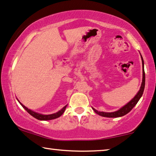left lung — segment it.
Instances as JSON below:
<instances>
[{"label": "left lung", "instance_id": "obj_1", "mask_svg": "<svg viewBox=\"0 0 156 156\" xmlns=\"http://www.w3.org/2000/svg\"><path fill=\"white\" fill-rule=\"evenodd\" d=\"M141 59H142V64H143V80L142 83H141V86L140 88V90L137 92L134 98H133L132 100H131L128 103H127L126 105H124L122 108L119 109L118 110L115 111V112H100V111H98L95 110L94 108H92V110L94 111V112L97 113V114L100 115V116L102 117H106V118H120V117L124 116L128 112H130V110L134 108V107L136 105V104L138 102L139 100H140L141 97H142L143 92H144L145 89V71H144V61H143V58L141 56Z\"/></svg>", "mask_w": 156, "mask_h": 156}]
</instances>
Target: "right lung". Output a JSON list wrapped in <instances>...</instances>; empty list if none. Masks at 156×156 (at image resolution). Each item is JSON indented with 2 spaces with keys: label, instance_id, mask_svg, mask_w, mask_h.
<instances>
[{
  "label": "right lung",
  "instance_id": "add662e5",
  "mask_svg": "<svg viewBox=\"0 0 156 156\" xmlns=\"http://www.w3.org/2000/svg\"><path fill=\"white\" fill-rule=\"evenodd\" d=\"M17 100L19 101V102L21 104V106L23 107V108L25 109V110L27 111V112H29V114L31 115V116H33L34 118H35L36 119H37V120H54V119L59 118L61 115L63 114L64 110H65V109L66 108V106H67V105H65V106H64V108L62 109V110L58 111V112L56 113H53V114H51V115H43V114H40V113L34 112V111L30 110V109H28L26 106H24V105L22 104L21 102H20L19 100H18V99H17Z\"/></svg>",
  "mask_w": 156,
  "mask_h": 156
}]
</instances>
